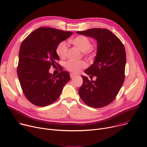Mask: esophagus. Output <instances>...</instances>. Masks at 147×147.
I'll return each instance as SVG.
<instances>
[{
  "mask_svg": "<svg viewBox=\"0 0 147 147\" xmlns=\"http://www.w3.org/2000/svg\"><path fill=\"white\" fill-rule=\"evenodd\" d=\"M70 75V77H71V78H74V77L76 76V75H75V74H73V73H71Z\"/></svg>",
  "mask_w": 147,
  "mask_h": 147,
  "instance_id": "obj_1",
  "label": "esophagus"
}]
</instances>
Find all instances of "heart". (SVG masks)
Returning <instances> with one entry per match:
<instances>
[{
	"instance_id": "b5f03b06",
	"label": "heart",
	"mask_w": 147,
	"mask_h": 147,
	"mask_svg": "<svg viewBox=\"0 0 147 147\" xmlns=\"http://www.w3.org/2000/svg\"><path fill=\"white\" fill-rule=\"evenodd\" d=\"M70 43L79 50L84 53L85 55L91 53L93 49L91 47V42L90 40L84 36H78L73 38ZM68 45L65 42L60 43L57 49L56 53L60 59H64L67 55ZM86 63L84 61H68L66 63V68L70 71L74 73H78L82 69L86 67Z\"/></svg>"
}]
</instances>
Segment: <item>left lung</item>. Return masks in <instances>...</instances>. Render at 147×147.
<instances>
[{
    "instance_id": "left-lung-1",
    "label": "left lung",
    "mask_w": 147,
    "mask_h": 147,
    "mask_svg": "<svg viewBox=\"0 0 147 147\" xmlns=\"http://www.w3.org/2000/svg\"><path fill=\"white\" fill-rule=\"evenodd\" d=\"M76 33L92 37L97 43L94 61L84 71L92 77L96 76V80L90 81L86 76H82L83 83L78 89V94L91 107H103L114 100L124 82V46L115 34L106 29L93 28Z\"/></svg>"
}]
</instances>
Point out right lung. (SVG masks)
I'll list each match as a JSON object with an SVG mask.
<instances>
[{"label": "right lung", "mask_w": 147, "mask_h": 147, "mask_svg": "<svg viewBox=\"0 0 147 147\" xmlns=\"http://www.w3.org/2000/svg\"><path fill=\"white\" fill-rule=\"evenodd\" d=\"M72 34L42 27L32 32L21 44L18 76L24 96L34 105L45 107L55 102L70 80L66 71L56 76L49 71L60 60L56 53L58 45Z\"/></svg>", "instance_id": "right-lung-1"}]
</instances>
